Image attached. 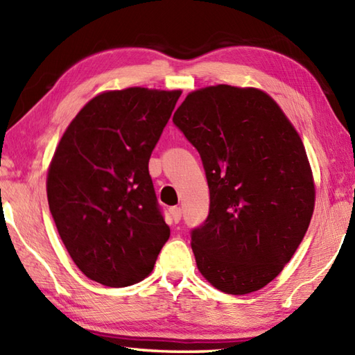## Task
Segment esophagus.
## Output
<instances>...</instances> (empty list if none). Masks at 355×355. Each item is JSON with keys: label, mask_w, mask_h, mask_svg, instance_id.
<instances>
[{"label": "esophagus", "mask_w": 355, "mask_h": 355, "mask_svg": "<svg viewBox=\"0 0 355 355\" xmlns=\"http://www.w3.org/2000/svg\"><path fill=\"white\" fill-rule=\"evenodd\" d=\"M171 216H172L173 223H178L180 220H182V209H180V207H172L171 209Z\"/></svg>", "instance_id": "34e87169"}]
</instances>
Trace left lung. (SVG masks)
<instances>
[{"instance_id":"obj_1","label":"left lung","mask_w":355,"mask_h":355,"mask_svg":"<svg viewBox=\"0 0 355 355\" xmlns=\"http://www.w3.org/2000/svg\"><path fill=\"white\" fill-rule=\"evenodd\" d=\"M172 120L200 153L210 192L207 220L192 230L200 273L227 294L261 290L296 253L314 212L302 139L253 87L195 89Z\"/></svg>"}]
</instances>
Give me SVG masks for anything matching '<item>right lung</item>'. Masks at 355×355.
<instances>
[{
	"mask_svg": "<svg viewBox=\"0 0 355 355\" xmlns=\"http://www.w3.org/2000/svg\"><path fill=\"white\" fill-rule=\"evenodd\" d=\"M180 96L182 89L143 87L99 93L58 143L47 172L50 212L92 281H143L169 239L148 164Z\"/></svg>",
	"mask_w": 355,
	"mask_h": 355,
	"instance_id": "obj_1",
	"label": "right lung"
}]
</instances>
